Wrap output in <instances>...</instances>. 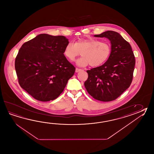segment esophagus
Masks as SVG:
<instances>
[{
  "label": "esophagus",
  "instance_id": "1",
  "mask_svg": "<svg viewBox=\"0 0 154 154\" xmlns=\"http://www.w3.org/2000/svg\"><path fill=\"white\" fill-rule=\"evenodd\" d=\"M82 69H79V68H76L75 69V72H79V71H82Z\"/></svg>",
  "mask_w": 154,
  "mask_h": 154
}]
</instances>
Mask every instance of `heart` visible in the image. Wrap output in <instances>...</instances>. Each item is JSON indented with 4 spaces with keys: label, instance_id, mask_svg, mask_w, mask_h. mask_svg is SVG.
<instances>
[{
    "label": "heart",
    "instance_id": "1",
    "mask_svg": "<svg viewBox=\"0 0 154 154\" xmlns=\"http://www.w3.org/2000/svg\"><path fill=\"white\" fill-rule=\"evenodd\" d=\"M82 52L83 57L77 61L79 66L97 67L103 64L109 59L111 53L109 43L90 38L80 39L75 43H69L64 49V55L70 61H73Z\"/></svg>",
    "mask_w": 154,
    "mask_h": 154
}]
</instances>
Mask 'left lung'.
Segmentation results:
<instances>
[{"instance_id":"left-lung-1","label":"left lung","mask_w":154,"mask_h":154,"mask_svg":"<svg viewBox=\"0 0 154 154\" xmlns=\"http://www.w3.org/2000/svg\"><path fill=\"white\" fill-rule=\"evenodd\" d=\"M97 37H106L111 43V53L104 65L87 70L85 86L95 99L111 101L116 99L131 85L135 57L128 42L119 33L107 31Z\"/></svg>"}]
</instances>
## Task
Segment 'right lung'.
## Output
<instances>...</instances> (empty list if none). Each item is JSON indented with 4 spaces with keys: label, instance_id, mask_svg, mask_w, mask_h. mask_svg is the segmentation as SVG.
Here are the masks:
<instances>
[{
    "label": "right lung",
    "instance_id": "obj_1",
    "mask_svg": "<svg viewBox=\"0 0 154 154\" xmlns=\"http://www.w3.org/2000/svg\"><path fill=\"white\" fill-rule=\"evenodd\" d=\"M68 39L41 34L22 45L15 61L19 85L35 99L49 101L63 91L75 69L63 52Z\"/></svg>",
    "mask_w": 154,
    "mask_h": 154
}]
</instances>
